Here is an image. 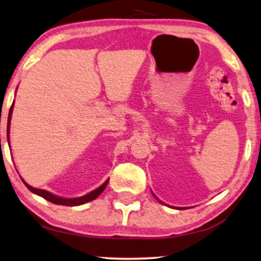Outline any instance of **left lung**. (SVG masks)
<instances>
[{"label":"left lung","mask_w":261,"mask_h":261,"mask_svg":"<svg viewBox=\"0 0 261 261\" xmlns=\"http://www.w3.org/2000/svg\"><path fill=\"white\" fill-rule=\"evenodd\" d=\"M153 196H154V194H153ZM154 198H155V199H157V200H158V201H159V203H162V201H161V200H159V199H158V198H157V197H155V196H154ZM162 204H163V203H162Z\"/></svg>","instance_id":"8db88e82"}]
</instances>
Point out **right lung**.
Wrapping results in <instances>:
<instances>
[{"label": "right lung", "instance_id": "right-lung-1", "mask_svg": "<svg viewBox=\"0 0 261 261\" xmlns=\"http://www.w3.org/2000/svg\"><path fill=\"white\" fill-rule=\"evenodd\" d=\"M11 112H13V106L10 108V111H9V117H8V120H9V123H8V136H9V124H10V118H11ZM9 139V138H8ZM27 188H28L31 192L38 194V196H41L42 198H44V199L51 201L54 204H57V205H65V206H77V205H82L84 203H88V201H91L93 199H96L97 197L99 196L100 193L104 191V189L107 188L109 180H107L106 182L102 186H99L98 189L93 190L90 193L85 194L83 197H80V198H72V199H67V198H61V197H57L55 194L50 193L48 191H44V190H40V189H35V188H31L30 185L27 184V182L23 180Z\"/></svg>", "mask_w": 261, "mask_h": 261}]
</instances>
